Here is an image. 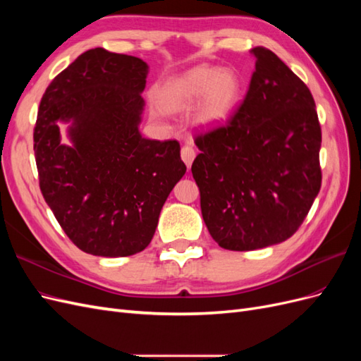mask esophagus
Instances as JSON below:
<instances>
[{
	"mask_svg": "<svg viewBox=\"0 0 361 361\" xmlns=\"http://www.w3.org/2000/svg\"><path fill=\"white\" fill-rule=\"evenodd\" d=\"M180 157H182V161L185 162V166H187L188 169L191 167V164L195 158V150L192 149L191 145H185L180 150Z\"/></svg>",
	"mask_w": 361,
	"mask_h": 361,
	"instance_id": "34e87169",
	"label": "esophagus"
}]
</instances>
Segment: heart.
I'll use <instances>...</instances> for the list:
<instances>
[{
    "label": "heart",
    "mask_w": 361,
    "mask_h": 361,
    "mask_svg": "<svg viewBox=\"0 0 361 361\" xmlns=\"http://www.w3.org/2000/svg\"><path fill=\"white\" fill-rule=\"evenodd\" d=\"M241 90L243 81L235 71L197 66L169 81L158 97L169 111L187 110L199 101L195 118L200 125L212 128L232 116Z\"/></svg>",
    "instance_id": "obj_1"
}]
</instances>
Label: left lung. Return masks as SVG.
Segmentation results:
<instances>
[{
    "label": "left lung",
    "instance_id": "obj_1",
    "mask_svg": "<svg viewBox=\"0 0 361 361\" xmlns=\"http://www.w3.org/2000/svg\"><path fill=\"white\" fill-rule=\"evenodd\" d=\"M244 102L195 137L192 162L204 224L218 245L250 251L286 241L321 190V125L313 96L274 52L251 49Z\"/></svg>",
    "mask_w": 361,
    "mask_h": 361
}]
</instances>
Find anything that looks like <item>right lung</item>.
<instances>
[{
    "mask_svg": "<svg viewBox=\"0 0 361 361\" xmlns=\"http://www.w3.org/2000/svg\"><path fill=\"white\" fill-rule=\"evenodd\" d=\"M147 69L141 59L89 49L52 80L40 101V191L64 233L93 256L143 251L187 171L176 140L140 134ZM60 121L71 122L69 147L61 143Z\"/></svg>",
    "mask_w": 361,
    "mask_h": 361,
    "instance_id": "1",
    "label": "right lung"
}]
</instances>
